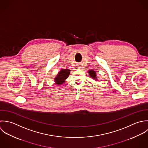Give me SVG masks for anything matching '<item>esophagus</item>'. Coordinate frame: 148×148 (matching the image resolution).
<instances>
[{"mask_svg":"<svg viewBox=\"0 0 148 148\" xmlns=\"http://www.w3.org/2000/svg\"><path fill=\"white\" fill-rule=\"evenodd\" d=\"M81 64H78L77 65V69H81Z\"/></svg>","mask_w":148,"mask_h":148,"instance_id":"34e87169","label":"esophagus"}]
</instances>
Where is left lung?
<instances>
[{
	"instance_id": "left-lung-1",
	"label": "left lung",
	"mask_w": 148,
	"mask_h": 148,
	"mask_svg": "<svg viewBox=\"0 0 148 148\" xmlns=\"http://www.w3.org/2000/svg\"><path fill=\"white\" fill-rule=\"evenodd\" d=\"M89 74L90 76V77H91L93 79H95V80H97V77H96V73H95V71H94L93 70H89Z\"/></svg>"
}]
</instances>
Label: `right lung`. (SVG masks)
Returning <instances> with one entry per match:
<instances>
[{
  "mask_svg": "<svg viewBox=\"0 0 148 148\" xmlns=\"http://www.w3.org/2000/svg\"><path fill=\"white\" fill-rule=\"evenodd\" d=\"M70 73V70L69 69H62L55 78L56 84L57 85L62 84L69 77Z\"/></svg>",
  "mask_w": 148,
  "mask_h": 148,
  "instance_id": "1",
  "label": "right lung"
}]
</instances>
